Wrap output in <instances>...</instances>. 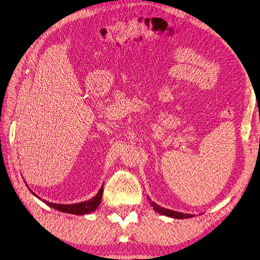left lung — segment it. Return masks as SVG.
Here are the masks:
<instances>
[{
  "label": "left lung",
  "instance_id": "1",
  "mask_svg": "<svg viewBox=\"0 0 260 260\" xmlns=\"http://www.w3.org/2000/svg\"><path fill=\"white\" fill-rule=\"evenodd\" d=\"M148 200L150 201V205H151L153 207V209L155 212H157L158 214L161 215H165L167 217H172V218H176V219H185V218H192L194 215H191V214H183V213H179V212H175V211H172V209H167V208H164L160 205H157L156 203H154L153 201H151V199H150L148 197Z\"/></svg>",
  "mask_w": 260,
  "mask_h": 260
}]
</instances>
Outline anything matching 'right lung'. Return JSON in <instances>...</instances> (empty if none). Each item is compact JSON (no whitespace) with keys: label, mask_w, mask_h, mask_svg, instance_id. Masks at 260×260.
<instances>
[{"label":"right lung","mask_w":260,"mask_h":260,"mask_svg":"<svg viewBox=\"0 0 260 260\" xmlns=\"http://www.w3.org/2000/svg\"><path fill=\"white\" fill-rule=\"evenodd\" d=\"M29 190L31 191V189H29ZM103 192H104V185L102 186V188L99 189L97 194L94 198H91L87 201H83V202H80V203H74V204H56V203L48 202V201H46V200H42L40 197H38L35 193V192H32V194L36 196L38 199H40L42 202H44L48 206H51L59 212L68 213V214H72V215H86V214L94 212L95 209L99 206L100 202H102Z\"/></svg>","instance_id":"obj_1"}]
</instances>
